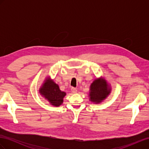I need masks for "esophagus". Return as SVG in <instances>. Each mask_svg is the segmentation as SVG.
Wrapping results in <instances>:
<instances>
[{
    "label": "esophagus",
    "instance_id": "1",
    "mask_svg": "<svg viewBox=\"0 0 149 149\" xmlns=\"http://www.w3.org/2000/svg\"><path fill=\"white\" fill-rule=\"evenodd\" d=\"M71 90L72 93H77V89L75 88L72 87L71 89Z\"/></svg>",
    "mask_w": 149,
    "mask_h": 149
}]
</instances>
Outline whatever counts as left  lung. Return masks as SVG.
<instances>
[{
    "label": "left lung",
    "instance_id": "8db88e82",
    "mask_svg": "<svg viewBox=\"0 0 149 149\" xmlns=\"http://www.w3.org/2000/svg\"><path fill=\"white\" fill-rule=\"evenodd\" d=\"M111 93V89L104 79H96L90 86V101L94 103H100L107 97Z\"/></svg>",
    "mask_w": 149,
    "mask_h": 149
}]
</instances>
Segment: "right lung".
<instances>
[{
	"instance_id": "obj_1",
	"label": "right lung",
	"mask_w": 149,
	"mask_h": 149,
	"mask_svg": "<svg viewBox=\"0 0 149 149\" xmlns=\"http://www.w3.org/2000/svg\"><path fill=\"white\" fill-rule=\"evenodd\" d=\"M40 93L43 96L55 106H59L63 102L66 93L61 91L59 86L53 80L47 79L40 89Z\"/></svg>"
}]
</instances>
